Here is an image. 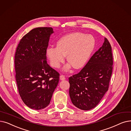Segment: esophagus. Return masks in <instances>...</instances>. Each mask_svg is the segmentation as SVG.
I'll return each instance as SVG.
<instances>
[{
	"label": "esophagus",
	"mask_w": 131,
	"mask_h": 131,
	"mask_svg": "<svg viewBox=\"0 0 131 131\" xmlns=\"http://www.w3.org/2000/svg\"><path fill=\"white\" fill-rule=\"evenodd\" d=\"M60 80H65V76L63 75H61L60 76Z\"/></svg>",
	"instance_id": "esophagus-1"
}]
</instances>
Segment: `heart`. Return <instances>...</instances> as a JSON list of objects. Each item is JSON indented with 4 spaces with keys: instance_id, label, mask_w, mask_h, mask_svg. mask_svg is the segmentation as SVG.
Masks as SVG:
<instances>
[{
    "instance_id": "b5f03b06",
    "label": "heart",
    "mask_w": 131,
    "mask_h": 131,
    "mask_svg": "<svg viewBox=\"0 0 131 131\" xmlns=\"http://www.w3.org/2000/svg\"><path fill=\"white\" fill-rule=\"evenodd\" d=\"M96 42L90 35L82 32H73L61 37L56 42L57 47H49L46 55L50 63L54 68H59L64 60L65 56L69 62L64 67L69 70L71 65L80 69L86 64L95 49Z\"/></svg>"
}]
</instances>
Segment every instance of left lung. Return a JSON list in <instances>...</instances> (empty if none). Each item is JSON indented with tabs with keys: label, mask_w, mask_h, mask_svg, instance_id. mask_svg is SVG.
<instances>
[{
	"label": "left lung",
	"mask_w": 131,
	"mask_h": 131,
	"mask_svg": "<svg viewBox=\"0 0 131 131\" xmlns=\"http://www.w3.org/2000/svg\"><path fill=\"white\" fill-rule=\"evenodd\" d=\"M111 45L106 38L102 46L77 74L69 78V94L74 105L82 110L96 106L108 90L112 72Z\"/></svg>",
	"instance_id": "1"
}]
</instances>
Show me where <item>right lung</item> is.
I'll use <instances>...</instances> for the list:
<instances>
[{"mask_svg":"<svg viewBox=\"0 0 131 131\" xmlns=\"http://www.w3.org/2000/svg\"><path fill=\"white\" fill-rule=\"evenodd\" d=\"M51 27L34 28L21 39L15 54L16 81L24 103L34 110L49 104L58 84L59 74L47 63L46 51Z\"/></svg>","mask_w":131,"mask_h":131,"instance_id":"1","label":"right lung"}]
</instances>
